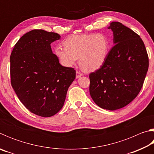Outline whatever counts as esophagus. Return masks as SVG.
<instances>
[{
	"mask_svg": "<svg viewBox=\"0 0 154 154\" xmlns=\"http://www.w3.org/2000/svg\"><path fill=\"white\" fill-rule=\"evenodd\" d=\"M82 75H83V74L82 73V72H81L80 71H77V72H76V78H79L80 77H82Z\"/></svg>",
	"mask_w": 154,
	"mask_h": 154,
	"instance_id": "obj_1",
	"label": "esophagus"
}]
</instances>
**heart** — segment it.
Segmentation results:
<instances>
[{
	"instance_id": "obj_1",
	"label": "heart",
	"mask_w": 154,
	"mask_h": 154,
	"mask_svg": "<svg viewBox=\"0 0 154 154\" xmlns=\"http://www.w3.org/2000/svg\"><path fill=\"white\" fill-rule=\"evenodd\" d=\"M64 47L57 46L55 54L64 66L71 67L79 58L80 66L86 72L94 71L102 66L107 57L109 41L102 33L75 35L66 38Z\"/></svg>"
}]
</instances>
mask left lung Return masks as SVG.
<instances>
[{"mask_svg": "<svg viewBox=\"0 0 154 154\" xmlns=\"http://www.w3.org/2000/svg\"><path fill=\"white\" fill-rule=\"evenodd\" d=\"M114 46L100 69L90 74V94L100 107L113 111L132 102L143 87L149 58L139 35L120 22L108 27Z\"/></svg>", "mask_w": 154, "mask_h": 154, "instance_id": "8db88e82", "label": "left lung"}]
</instances>
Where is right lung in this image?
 I'll use <instances>...</instances> for the list:
<instances>
[{
	"mask_svg": "<svg viewBox=\"0 0 154 154\" xmlns=\"http://www.w3.org/2000/svg\"><path fill=\"white\" fill-rule=\"evenodd\" d=\"M55 32L32 30L15 44L10 56L11 83L18 98L31 113L53 116L64 105L67 90L76 76L73 68L62 66L50 44Z\"/></svg>",
	"mask_w": 154,
	"mask_h": 154,
	"instance_id": "right-lung-1",
	"label": "right lung"
}]
</instances>
